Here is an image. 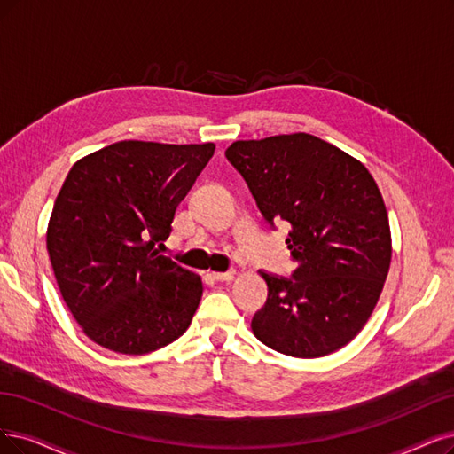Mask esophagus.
<instances>
[{
    "instance_id": "obj_1",
    "label": "esophagus",
    "mask_w": 454,
    "mask_h": 454,
    "mask_svg": "<svg viewBox=\"0 0 454 454\" xmlns=\"http://www.w3.org/2000/svg\"><path fill=\"white\" fill-rule=\"evenodd\" d=\"M236 271H224V273H213V278L218 280V282H230L236 278Z\"/></svg>"
}]
</instances>
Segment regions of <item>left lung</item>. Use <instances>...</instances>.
I'll use <instances>...</instances> for the list:
<instances>
[{"instance_id":"1","label":"left lung","mask_w":454,"mask_h":454,"mask_svg":"<svg viewBox=\"0 0 454 454\" xmlns=\"http://www.w3.org/2000/svg\"><path fill=\"white\" fill-rule=\"evenodd\" d=\"M226 159L271 226L286 221L294 278L263 273L254 337L284 356L322 357L364 327L391 265V228L364 164L307 132L238 140Z\"/></svg>"}]
</instances>
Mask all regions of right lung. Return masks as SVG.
Listing matches in <instances>:
<instances>
[{
	"mask_svg": "<svg viewBox=\"0 0 454 454\" xmlns=\"http://www.w3.org/2000/svg\"><path fill=\"white\" fill-rule=\"evenodd\" d=\"M215 144L123 140L67 174L46 230L65 305L95 344L144 356L177 340L200 305L201 278L159 254L179 201Z\"/></svg>",
	"mask_w": 454,
	"mask_h": 454,
	"instance_id": "1",
	"label": "right lung"
}]
</instances>
